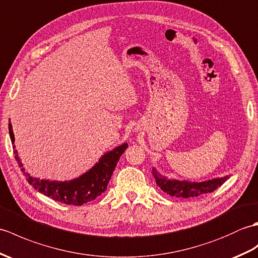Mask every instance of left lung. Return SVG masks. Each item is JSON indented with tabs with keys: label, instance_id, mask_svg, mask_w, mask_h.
<instances>
[{
	"label": "left lung",
	"instance_id": "obj_1",
	"mask_svg": "<svg viewBox=\"0 0 258 258\" xmlns=\"http://www.w3.org/2000/svg\"><path fill=\"white\" fill-rule=\"evenodd\" d=\"M152 174L154 176V179H156L157 184L163 192L170 194L171 197L183 199L196 198L201 196V194L213 192L228 179V175H226L224 177H216V179L204 182L169 180L167 177L159 174L156 169H152Z\"/></svg>",
	"mask_w": 258,
	"mask_h": 258
}]
</instances>
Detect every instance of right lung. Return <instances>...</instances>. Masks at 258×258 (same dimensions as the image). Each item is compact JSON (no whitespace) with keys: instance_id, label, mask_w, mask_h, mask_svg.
Listing matches in <instances>:
<instances>
[{"instance_id":"add662e5","label":"right lung","mask_w":258,"mask_h":258,"mask_svg":"<svg viewBox=\"0 0 258 258\" xmlns=\"http://www.w3.org/2000/svg\"><path fill=\"white\" fill-rule=\"evenodd\" d=\"M9 131L13 149H15V139L12 124L11 123H9ZM127 148V144L114 148L112 151L105 153L100 158L99 161L85 174L77 177L75 180L64 182L39 180L38 177L30 175L25 172V169L23 168V164L16 150H14V154L15 160L19 163V167L21 168L23 174L26 176L27 182L35 190L60 203L70 205H83L84 203L90 202L96 198L100 197L106 191L113 170L116 168L120 157L122 156V153Z\"/></svg>"}]
</instances>
